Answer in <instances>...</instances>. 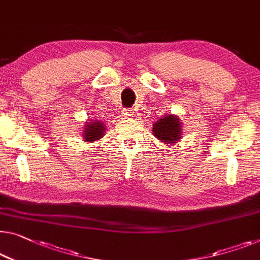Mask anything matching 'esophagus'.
Segmentation results:
<instances>
[{"mask_svg": "<svg viewBox=\"0 0 260 260\" xmlns=\"http://www.w3.org/2000/svg\"><path fill=\"white\" fill-rule=\"evenodd\" d=\"M133 113H134V112L132 111V110H128V108H125V110H122L121 115H122V117L125 118V119H128V118L133 117V115H134Z\"/></svg>", "mask_w": 260, "mask_h": 260, "instance_id": "34e87169", "label": "esophagus"}]
</instances>
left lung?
<instances>
[{
  "instance_id": "8db88e82",
  "label": "left lung",
  "mask_w": 260,
  "mask_h": 260,
  "mask_svg": "<svg viewBox=\"0 0 260 260\" xmlns=\"http://www.w3.org/2000/svg\"><path fill=\"white\" fill-rule=\"evenodd\" d=\"M154 137L166 143H174L181 138V122L175 115L167 114L153 125Z\"/></svg>"
}]
</instances>
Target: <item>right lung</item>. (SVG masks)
I'll return each mask as SVG.
<instances>
[{
    "label": "right lung",
    "instance_id": "add662e5",
    "mask_svg": "<svg viewBox=\"0 0 260 260\" xmlns=\"http://www.w3.org/2000/svg\"><path fill=\"white\" fill-rule=\"evenodd\" d=\"M83 138L85 141H95L103 138L105 133V126L100 120H91V122H86V126L84 127Z\"/></svg>",
    "mask_w": 260,
    "mask_h": 260
}]
</instances>
